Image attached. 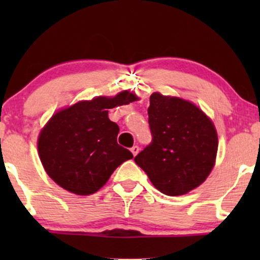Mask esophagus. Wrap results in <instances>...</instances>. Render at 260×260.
<instances>
[{
  "label": "esophagus",
  "mask_w": 260,
  "mask_h": 260,
  "mask_svg": "<svg viewBox=\"0 0 260 260\" xmlns=\"http://www.w3.org/2000/svg\"><path fill=\"white\" fill-rule=\"evenodd\" d=\"M131 151H132L133 156H136V155L139 153V147L138 145H134V147H132V149H131Z\"/></svg>",
  "instance_id": "1"
}]
</instances>
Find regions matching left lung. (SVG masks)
Returning a JSON list of instances; mask_svg holds the SVG:
<instances>
[{
	"label": "left lung",
	"mask_w": 260,
	"mask_h": 260,
	"mask_svg": "<svg viewBox=\"0 0 260 260\" xmlns=\"http://www.w3.org/2000/svg\"><path fill=\"white\" fill-rule=\"evenodd\" d=\"M148 115L151 143L134 161L161 193L186 194L213 170L217 151L213 122L193 104L159 92L150 96Z\"/></svg>",
	"instance_id": "1"
}]
</instances>
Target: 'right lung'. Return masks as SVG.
<instances>
[{"mask_svg":"<svg viewBox=\"0 0 260 260\" xmlns=\"http://www.w3.org/2000/svg\"><path fill=\"white\" fill-rule=\"evenodd\" d=\"M138 98L122 91L115 98L80 101L52 116L39 136L38 149L47 175L58 186L79 196L92 194L121 164L133 155L117 143L120 127L109 109Z\"/></svg>","mask_w":260,"mask_h":260,"instance_id":"add662e5","label":"right lung"}]
</instances>
